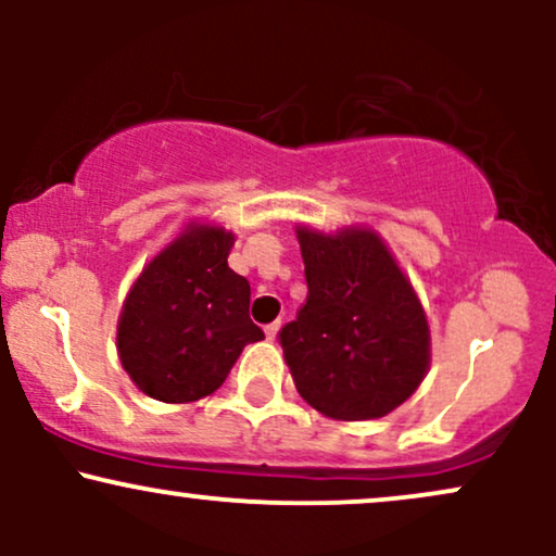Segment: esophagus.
Returning <instances> with one entry per match:
<instances>
[{
    "mask_svg": "<svg viewBox=\"0 0 556 556\" xmlns=\"http://www.w3.org/2000/svg\"><path fill=\"white\" fill-rule=\"evenodd\" d=\"M264 331H266V340H274V337H277V331H279V321L266 324Z\"/></svg>",
    "mask_w": 556,
    "mask_h": 556,
    "instance_id": "esophagus-1",
    "label": "esophagus"
}]
</instances>
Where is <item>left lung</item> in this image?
Here are the masks:
<instances>
[{
    "mask_svg": "<svg viewBox=\"0 0 556 556\" xmlns=\"http://www.w3.org/2000/svg\"><path fill=\"white\" fill-rule=\"evenodd\" d=\"M308 298L279 344L308 405L371 420L402 405L429 368V324L397 261L371 229L298 227Z\"/></svg>",
    "mask_w": 556,
    "mask_h": 556,
    "instance_id": "obj_1",
    "label": "left lung"
}]
</instances>
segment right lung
<instances>
[{"label":"right lung","mask_w":556,"mask_h":556,"mask_svg":"<svg viewBox=\"0 0 556 556\" xmlns=\"http://www.w3.org/2000/svg\"><path fill=\"white\" fill-rule=\"evenodd\" d=\"M232 232L198 225L140 271L125 300L117 350L149 397L195 402L225 384L242 348L264 340L248 316L251 285L227 266Z\"/></svg>","instance_id":"right-lung-1"}]
</instances>
